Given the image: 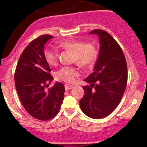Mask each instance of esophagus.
Instances as JSON below:
<instances>
[{
	"mask_svg": "<svg viewBox=\"0 0 147 147\" xmlns=\"http://www.w3.org/2000/svg\"><path fill=\"white\" fill-rule=\"evenodd\" d=\"M65 90H71L72 88H73V86L70 85V84H66L65 85Z\"/></svg>",
	"mask_w": 147,
	"mask_h": 147,
	"instance_id": "esophagus-1",
	"label": "esophagus"
}]
</instances>
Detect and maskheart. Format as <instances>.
<instances>
[{"label": "heart", "instance_id": "1", "mask_svg": "<svg viewBox=\"0 0 147 147\" xmlns=\"http://www.w3.org/2000/svg\"><path fill=\"white\" fill-rule=\"evenodd\" d=\"M59 45L62 48L73 51V61L82 66H90L95 62L97 57L96 47L91 43H84L82 41L68 39L62 41ZM45 60L49 65L56 66L58 63V51L54 47H49L44 52ZM79 75V70L74 66H65L56 72L58 80L72 83Z\"/></svg>", "mask_w": 147, "mask_h": 147}]
</instances>
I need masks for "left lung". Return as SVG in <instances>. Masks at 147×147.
<instances>
[{
  "label": "left lung",
  "instance_id": "8db88e82",
  "mask_svg": "<svg viewBox=\"0 0 147 147\" xmlns=\"http://www.w3.org/2000/svg\"><path fill=\"white\" fill-rule=\"evenodd\" d=\"M100 42L98 57L92 73L85 80L90 86H83L84 94L80 106L84 115L101 119L110 115L118 106L127 83V65L122 50L108 32L94 30Z\"/></svg>",
  "mask_w": 147,
  "mask_h": 147
}]
</instances>
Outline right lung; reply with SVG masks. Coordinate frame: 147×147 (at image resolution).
<instances>
[{
  "instance_id": "1",
  "label": "right lung",
  "mask_w": 147,
  "mask_h": 147,
  "mask_svg": "<svg viewBox=\"0 0 147 147\" xmlns=\"http://www.w3.org/2000/svg\"><path fill=\"white\" fill-rule=\"evenodd\" d=\"M53 37L43 35L31 41L22 53L15 72V84L23 107L37 119L47 121L59 112L64 100L65 86L53 81L51 71L44 55L45 44Z\"/></svg>"
}]
</instances>
